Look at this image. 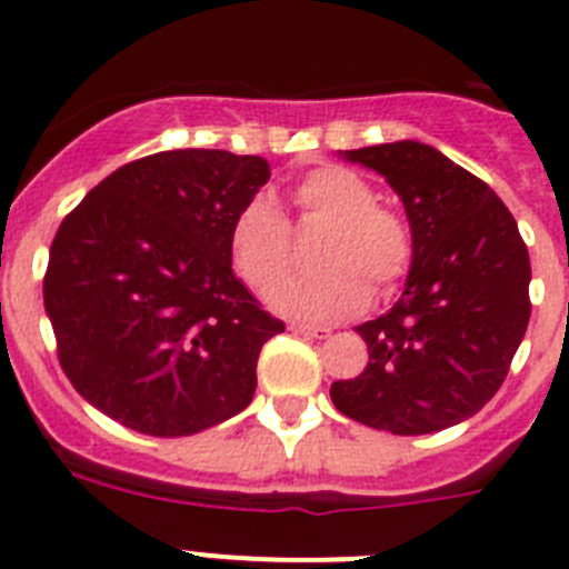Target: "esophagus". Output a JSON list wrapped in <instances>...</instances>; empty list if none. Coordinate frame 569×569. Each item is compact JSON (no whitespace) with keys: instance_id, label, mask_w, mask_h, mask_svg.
I'll return each mask as SVG.
<instances>
[{"instance_id":"esophagus-1","label":"esophagus","mask_w":569,"mask_h":569,"mask_svg":"<svg viewBox=\"0 0 569 569\" xmlns=\"http://www.w3.org/2000/svg\"><path fill=\"white\" fill-rule=\"evenodd\" d=\"M290 333L305 336V339H330V333H333V330L316 328V325H299V321H293V325H290Z\"/></svg>"}]
</instances>
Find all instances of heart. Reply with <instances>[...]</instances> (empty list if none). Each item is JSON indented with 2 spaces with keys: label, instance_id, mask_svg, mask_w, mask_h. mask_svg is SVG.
<instances>
[{
  "label": "heart",
  "instance_id": "1",
  "mask_svg": "<svg viewBox=\"0 0 569 569\" xmlns=\"http://www.w3.org/2000/svg\"><path fill=\"white\" fill-rule=\"evenodd\" d=\"M301 210L330 224L319 248L325 268L288 273L268 288L270 308L310 321L359 313L379 290L393 288L413 261V236L393 210L376 204L373 188L353 170L325 164L296 182ZM290 230L268 196H253L230 228V259L250 288H264L288 261Z\"/></svg>",
  "mask_w": 569,
  "mask_h": 569
}]
</instances>
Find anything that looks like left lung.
<instances>
[{
	"label": "left lung",
	"instance_id": "1",
	"mask_svg": "<svg viewBox=\"0 0 569 569\" xmlns=\"http://www.w3.org/2000/svg\"><path fill=\"white\" fill-rule=\"evenodd\" d=\"M376 170L405 204L413 261L401 299L359 325L370 361L333 381L347 419L396 436L436 433L496 396L530 321V256L490 184L430 144L339 150Z\"/></svg>",
	"mask_w": 569,
	"mask_h": 569
}]
</instances>
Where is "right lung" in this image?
I'll return each instance as SVG.
<instances>
[{"mask_svg":"<svg viewBox=\"0 0 569 569\" xmlns=\"http://www.w3.org/2000/svg\"><path fill=\"white\" fill-rule=\"evenodd\" d=\"M268 179L261 156L162 150L64 216L44 313L84 401L159 439L202 433L253 401L261 345L284 325L236 279L230 228Z\"/></svg>","mask_w":569,"mask_h":569,"instance_id":"1","label":"right lung"}]
</instances>
